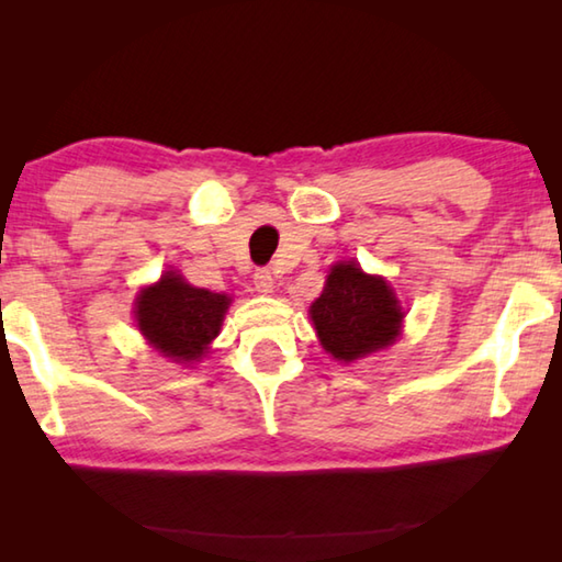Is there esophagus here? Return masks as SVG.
<instances>
[{
    "instance_id": "esophagus-1",
    "label": "esophagus",
    "mask_w": 562,
    "mask_h": 562,
    "mask_svg": "<svg viewBox=\"0 0 562 562\" xmlns=\"http://www.w3.org/2000/svg\"><path fill=\"white\" fill-rule=\"evenodd\" d=\"M252 282H255V290H258L260 294H272L274 292V278H272L270 270L255 272Z\"/></svg>"
}]
</instances>
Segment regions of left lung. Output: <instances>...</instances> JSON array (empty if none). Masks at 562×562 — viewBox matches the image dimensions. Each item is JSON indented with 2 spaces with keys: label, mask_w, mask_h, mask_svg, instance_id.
Returning <instances> with one entry per match:
<instances>
[{
  "label": "left lung",
  "mask_w": 562,
  "mask_h": 562,
  "mask_svg": "<svg viewBox=\"0 0 562 562\" xmlns=\"http://www.w3.org/2000/svg\"><path fill=\"white\" fill-rule=\"evenodd\" d=\"M310 317L327 355L347 364L394 345L404 310L384 278L367 274L351 260L331 265Z\"/></svg>",
  "instance_id": "8db88e82"
}]
</instances>
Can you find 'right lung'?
<instances>
[{
    "mask_svg": "<svg viewBox=\"0 0 562 562\" xmlns=\"http://www.w3.org/2000/svg\"><path fill=\"white\" fill-rule=\"evenodd\" d=\"M231 302L227 294L193 288L170 270L138 292L133 315L150 347L178 364H193L211 349Z\"/></svg>",
    "mask_w": 562,
    "mask_h": 562,
    "instance_id": "obj_1",
    "label": "right lung"
}]
</instances>
